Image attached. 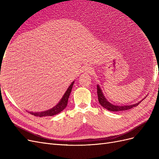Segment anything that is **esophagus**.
Segmentation results:
<instances>
[{"instance_id": "34e87169", "label": "esophagus", "mask_w": 159, "mask_h": 159, "mask_svg": "<svg viewBox=\"0 0 159 159\" xmlns=\"http://www.w3.org/2000/svg\"><path fill=\"white\" fill-rule=\"evenodd\" d=\"M83 71L85 73H91V72L93 71V69L90 66H85L83 69Z\"/></svg>"}]
</instances>
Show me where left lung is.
<instances>
[{
    "mask_svg": "<svg viewBox=\"0 0 159 159\" xmlns=\"http://www.w3.org/2000/svg\"><path fill=\"white\" fill-rule=\"evenodd\" d=\"M97 89H98V101L100 105L103 107L105 109H106L110 111H125L131 109L133 107H135L136 106L141 102H139V103H137L133 105H123V106H119V105H115L112 103H111L105 98L104 95L102 93V90L101 89L99 85H97Z\"/></svg>",
    "mask_w": 159,
    "mask_h": 159,
    "instance_id": "left-lung-1",
    "label": "left lung"
}]
</instances>
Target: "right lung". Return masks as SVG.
Segmentation results:
<instances>
[{
  "mask_svg": "<svg viewBox=\"0 0 159 159\" xmlns=\"http://www.w3.org/2000/svg\"><path fill=\"white\" fill-rule=\"evenodd\" d=\"M74 84V81H73V82L71 84L68 89L66 90L65 93L64 94L63 97H62V98L60 101V102L57 103L56 106H54V107H52L49 110L45 111L34 112V113L30 112V113L34 115V116L41 117H45V116H53V115H55L57 113H60L61 111H63L67 106L68 98L70 97V95L71 91V89H72V87H73Z\"/></svg>",
  "mask_w": 159,
  "mask_h": 159,
  "instance_id": "right-lung-1",
  "label": "right lung"
}]
</instances>
